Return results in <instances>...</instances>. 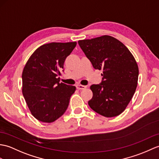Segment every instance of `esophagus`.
Instances as JSON below:
<instances>
[{
	"label": "esophagus",
	"mask_w": 159,
	"mask_h": 159,
	"mask_svg": "<svg viewBox=\"0 0 159 159\" xmlns=\"http://www.w3.org/2000/svg\"><path fill=\"white\" fill-rule=\"evenodd\" d=\"M76 87L77 89L83 90V89H86L87 87L84 86V85H81V84H76Z\"/></svg>",
	"instance_id": "1"
}]
</instances>
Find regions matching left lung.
Wrapping results in <instances>:
<instances>
[{"instance_id":"1","label":"left lung","mask_w":159,"mask_h":159,"mask_svg":"<svg viewBox=\"0 0 159 159\" xmlns=\"http://www.w3.org/2000/svg\"><path fill=\"white\" fill-rule=\"evenodd\" d=\"M79 45L95 69L102 70V83L90 87V108L105 117L119 115L131 101L138 85L139 69L124 44L104 35L79 40Z\"/></svg>"}]
</instances>
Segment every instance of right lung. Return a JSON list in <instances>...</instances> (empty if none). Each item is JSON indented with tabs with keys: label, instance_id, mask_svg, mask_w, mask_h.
Masks as SVG:
<instances>
[{
	"label": "right lung",
	"instance_id": "right-lung-1",
	"mask_svg": "<svg viewBox=\"0 0 159 159\" xmlns=\"http://www.w3.org/2000/svg\"><path fill=\"white\" fill-rule=\"evenodd\" d=\"M76 45V42L45 44L25 64L22 93L32 115L43 123H52L62 116L76 90L59 80L66 58Z\"/></svg>",
	"mask_w": 159,
	"mask_h": 159
}]
</instances>
